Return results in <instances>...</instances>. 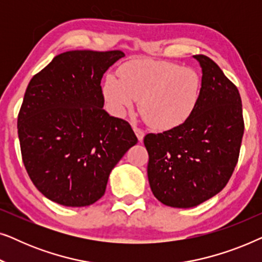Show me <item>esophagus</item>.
I'll return each mask as SVG.
<instances>
[{"mask_svg": "<svg viewBox=\"0 0 262 262\" xmlns=\"http://www.w3.org/2000/svg\"><path fill=\"white\" fill-rule=\"evenodd\" d=\"M134 131H135L136 136H137L138 141H139V142H142V141H143V138H144V131L141 130V128L137 127V126H134Z\"/></svg>", "mask_w": 262, "mask_h": 262, "instance_id": "obj_1", "label": "esophagus"}]
</instances>
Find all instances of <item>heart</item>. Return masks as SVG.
I'll return each mask as SVG.
<instances>
[{"instance_id": "1", "label": "heart", "mask_w": 262, "mask_h": 262, "mask_svg": "<svg viewBox=\"0 0 262 262\" xmlns=\"http://www.w3.org/2000/svg\"><path fill=\"white\" fill-rule=\"evenodd\" d=\"M118 76L110 75L102 85L111 113L124 116L139 100L142 117L156 130H171L186 123L202 96L199 74L171 62L131 60L120 68Z\"/></svg>"}]
</instances>
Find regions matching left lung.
Listing matches in <instances>:
<instances>
[{"label":"left lung","instance_id":"obj_1","mask_svg":"<svg viewBox=\"0 0 262 262\" xmlns=\"http://www.w3.org/2000/svg\"><path fill=\"white\" fill-rule=\"evenodd\" d=\"M202 67V96L192 117L162 134H148V179L157 200L188 209L212 198L228 184L245 131L238 89L212 59Z\"/></svg>","mask_w":262,"mask_h":262}]
</instances>
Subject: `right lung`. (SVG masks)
Masks as SVG:
<instances>
[{
	"instance_id": "add662e5",
	"label": "right lung",
	"mask_w": 262,
	"mask_h": 262,
	"mask_svg": "<svg viewBox=\"0 0 262 262\" xmlns=\"http://www.w3.org/2000/svg\"><path fill=\"white\" fill-rule=\"evenodd\" d=\"M124 52L56 56L27 85L17 116L23 161L35 187L64 206L94 204L110 173L138 142L127 121L103 110L101 78Z\"/></svg>"
}]
</instances>
